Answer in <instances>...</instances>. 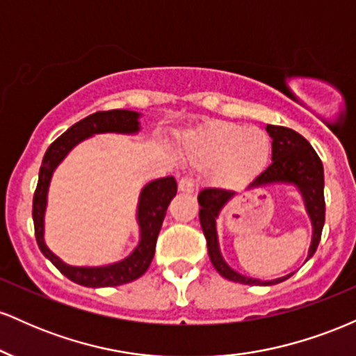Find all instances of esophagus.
<instances>
[{"label": "esophagus", "mask_w": 356, "mask_h": 356, "mask_svg": "<svg viewBox=\"0 0 356 356\" xmlns=\"http://www.w3.org/2000/svg\"><path fill=\"white\" fill-rule=\"evenodd\" d=\"M179 191H181V192H192V191H194V179L189 177V175L182 177L181 181H179Z\"/></svg>", "instance_id": "obj_1"}]
</instances>
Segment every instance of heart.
Listing matches in <instances>:
<instances>
[{
	"label": "heart",
	"instance_id": "b5f03b06",
	"mask_svg": "<svg viewBox=\"0 0 356 356\" xmlns=\"http://www.w3.org/2000/svg\"><path fill=\"white\" fill-rule=\"evenodd\" d=\"M186 152L201 167L218 164V175L222 182L241 184L266 169L271 157V138L259 129L234 122H216L187 136Z\"/></svg>",
	"mask_w": 356,
	"mask_h": 356
}]
</instances>
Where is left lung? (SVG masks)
Returning a JSON list of instances; mask_svg holds the SVG:
<instances>
[{
  "instance_id": "8db88e82",
  "label": "left lung",
  "mask_w": 356,
  "mask_h": 356,
  "mask_svg": "<svg viewBox=\"0 0 356 356\" xmlns=\"http://www.w3.org/2000/svg\"><path fill=\"white\" fill-rule=\"evenodd\" d=\"M268 134L273 138V162L263 170L249 186H266V184L275 182H288L295 184L303 195L306 211L313 224V239L312 246L308 251V259L314 254L318 244L321 239L323 224H325V175H323L321 159L314 152L303 136L288 129V127L280 125H266ZM234 192L226 189H218V187H206L199 192V219H201V227L207 241V252H209L212 266L220 276L226 280L234 281L241 284H277L281 281L288 280L289 276L277 277L273 281H259L252 277L243 276L236 273L226 264L219 251L218 234H216V218L222 206L232 197Z\"/></svg>"
}]
</instances>
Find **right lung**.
I'll list each match as a JSON object with an SVG mask.
<instances>
[{
	"mask_svg": "<svg viewBox=\"0 0 356 356\" xmlns=\"http://www.w3.org/2000/svg\"><path fill=\"white\" fill-rule=\"evenodd\" d=\"M138 130V113L130 110H107V112H95L76 122L65 134L56 138L44 152L42 167H40L38 184L33 195V222L35 238L40 251L58 268L61 275H65L73 283L88 286V288H105V286H118L130 283L140 277L149 269L155 252L159 231L162 227V220L165 218L167 207L174 195L177 194V182L174 177H164L152 181L142 189L140 201H138V226H140V243L134 249V252L124 261L110 266L102 268H76L65 264L60 257H56L43 241V218L47 209V192L50 186V179L55 167L63 161V157L75 147L93 134L118 132L134 134Z\"/></svg>",
	"mask_w": 356,
	"mask_h": 356,
	"instance_id": "add662e5",
	"label": "right lung"
}]
</instances>
